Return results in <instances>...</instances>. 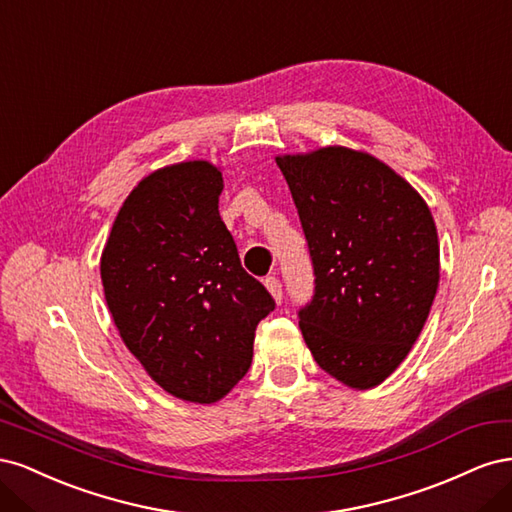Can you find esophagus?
<instances>
[{
  "label": "esophagus",
  "mask_w": 512,
  "mask_h": 512,
  "mask_svg": "<svg viewBox=\"0 0 512 512\" xmlns=\"http://www.w3.org/2000/svg\"><path fill=\"white\" fill-rule=\"evenodd\" d=\"M265 286H267V290L271 292V297L275 299V303H282V299H284V290H282V284H280V280H277L275 275L267 277V280H265Z\"/></svg>",
  "instance_id": "34e87169"
}]
</instances>
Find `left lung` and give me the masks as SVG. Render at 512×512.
Wrapping results in <instances>:
<instances>
[{"label": "left lung", "mask_w": 512, "mask_h": 512, "mask_svg": "<svg viewBox=\"0 0 512 512\" xmlns=\"http://www.w3.org/2000/svg\"><path fill=\"white\" fill-rule=\"evenodd\" d=\"M312 256L314 299L299 327L316 363L374 389L421 335L440 282L436 222L423 196L365 151L277 156Z\"/></svg>", "instance_id": "1"}]
</instances>
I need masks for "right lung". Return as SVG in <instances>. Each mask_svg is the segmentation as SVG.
Wrapping results in <instances>:
<instances>
[{
  "instance_id": "1",
  "label": "right lung",
  "mask_w": 512,
  "mask_h": 512,
  "mask_svg": "<svg viewBox=\"0 0 512 512\" xmlns=\"http://www.w3.org/2000/svg\"><path fill=\"white\" fill-rule=\"evenodd\" d=\"M222 190V170L207 160L153 170L123 200L100 258L123 344L153 382L192 404H215L247 374L258 322L275 309L241 267Z\"/></svg>"
}]
</instances>
